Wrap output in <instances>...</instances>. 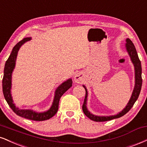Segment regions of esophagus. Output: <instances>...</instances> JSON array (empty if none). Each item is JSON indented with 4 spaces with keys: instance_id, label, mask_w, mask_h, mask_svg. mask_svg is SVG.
Masks as SVG:
<instances>
[{
    "instance_id": "1",
    "label": "esophagus",
    "mask_w": 147,
    "mask_h": 147,
    "mask_svg": "<svg viewBox=\"0 0 147 147\" xmlns=\"http://www.w3.org/2000/svg\"><path fill=\"white\" fill-rule=\"evenodd\" d=\"M83 81V75L81 72H77L75 76V81L77 83H81Z\"/></svg>"
}]
</instances>
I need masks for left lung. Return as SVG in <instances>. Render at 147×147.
I'll return each instance as SVG.
<instances>
[{
    "label": "left lung",
    "mask_w": 147,
    "mask_h": 147,
    "mask_svg": "<svg viewBox=\"0 0 147 147\" xmlns=\"http://www.w3.org/2000/svg\"><path fill=\"white\" fill-rule=\"evenodd\" d=\"M127 44H126V49L127 52H128L129 55L131 59L132 62H133L134 67H135V79H136V84H135V87H134V90L132 93L131 97L129 101L127 103V105L126 107L121 112H120L119 114L117 115H115V116H94V115L90 114V112H88L87 107H86V104H87V96H88V92L87 89L86 87L84 86L86 90V96H85L84 98V102L83 104L82 109L83 112L87 116L88 118H89L90 119H91L92 121H96V122H103V121H111V120L114 119V118H118L121 117V116H124L125 114H126L131 109V107H133L134 103L136 101V100L138 98L140 93L141 88H142V67H141V62L140 60L139 59L137 51L135 48V46L133 44V42H131V40L127 38L126 40Z\"/></svg>",
    "instance_id": "1"
}]
</instances>
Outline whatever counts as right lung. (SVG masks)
Segmentation results:
<instances>
[{"mask_svg":"<svg viewBox=\"0 0 147 147\" xmlns=\"http://www.w3.org/2000/svg\"><path fill=\"white\" fill-rule=\"evenodd\" d=\"M30 40H31V38H24L21 41L19 42L18 43H17V45L13 48V50H12L11 54H10L8 59L7 60L6 63H5L4 75H3V92L5 100L7 102L8 105L13 111V112L16 113L18 116L25 118L26 119L32 120V121H43L50 119L56 114L58 110L60 98L63 94L68 90L69 88L71 87L72 81L71 79H68V80L63 82L61 85H60L59 87L57 88V89L55 91V95L53 105L51 106V109L48 110L47 112L43 113H37L33 112L32 110H29V109H20L16 107L15 105L13 103V100H12L11 92H10L11 86V73L14 67H15L18 51L24 42L29 41Z\"/></svg>","mask_w":147,"mask_h":147,"instance_id":"add662e5","label":"right lung"}]
</instances>
